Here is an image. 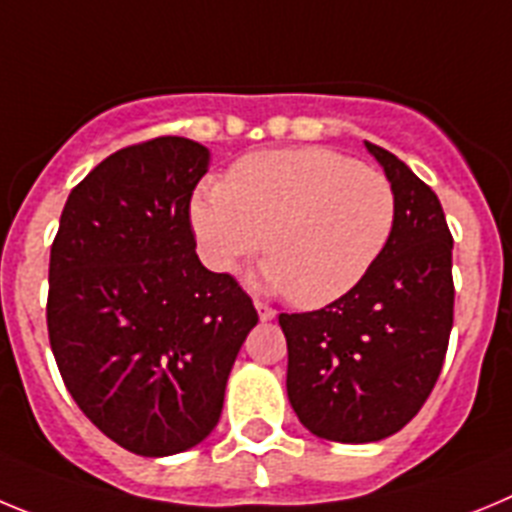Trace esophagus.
<instances>
[{
  "mask_svg": "<svg viewBox=\"0 0 512 512\" xmlns=\"http://www.w3.org/2000/svg\"><path fill=\"white\" fill-rule=\"evenodd\" d=\"M255 308H257V316H260V321H273L275 319V308L267 306V303L262 301H255Z\"/></svg>",
  "mask_w": 512,
  "mask_h": 512,
  "instance_id": "obj_1",
  "label": "esophagus"
}]
</instances>
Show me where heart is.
<instances>
[{
	"instance_id": "heart-1",
	"label": "heart",
	"mask_w": 512,
	"mask_h": 512,
	"mask_svg": "<svg viewBox=\"0 0 512 512\" xmlns=\"http://www.w3.org/2000/svg\"><path fill=\"white\" fill-rule=\"evenodd\" d=\"M395 216L388 176L326 147L247 155L227 183L206 181L191 204L193 232L216 273H234L262 245V283L303 308L357 288L388 247Z\"/></svg>"
}]
</instances>
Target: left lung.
<instances>
[{
    "mask_svg": "<svg viewBox=\"0 0 512 512\" xmlns=\"http://www.w3.org/2000/svg\"><path fill=\"white\" fill-rule=\"evenodd\" d=\"M365 145L398 201L388 247L344 298L278 316L290 405L313 436L342 444L388 439L421 411L454 324V239L444 209L403 160Z\"/></svg>",
    "mask_w": 512,
    "mask_h": 512,
    "instance_id": "8db88e82",
    "label": "left lung"
}]
</instances>
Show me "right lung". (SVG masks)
Wrapping results in <instances>:
<instances>
[{"label":"right lung","mask_w":512,"mask_h":512,"mask_svg":"<svg viewBox=\"0 0 512 512\" xmlns=\"http://www.w3.org/2000/svg\"><path fill=\"white\" fill-rule=\"evenodd\" d=\"M209 150L155 137L101 160L68 196L50 247L48 336L101 434L140 457L201 444L257 324L252 298L196 255L193 188Z\"/></svg>","instance_id":"obj_1"}]
</instances>
